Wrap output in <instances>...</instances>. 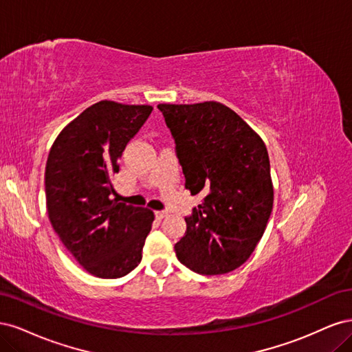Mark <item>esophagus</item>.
<instances>
[{"label": "esophagus", "instance_id": "esophagus-1", "mask_svg": "<svg viewBox=\"0 0 352 352\" xmlns=\"http://www.w3.org/2000/svg\"><path fill=\"white\" fill-rule=\"evenodd\" d=\"M154 214H155V217H157L158 220H162V219L167 217V211H155Z\"/></svg>", "mask_w": 352, "mask_h": 352}]
</instances>
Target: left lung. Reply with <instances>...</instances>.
<instances>
[{
	"label": "left lung",
	"instance_id": "obj_1",
	"mask_svg": "<svg viewBox=\"0 0 352 352\" xmlns=\"http://www.w3.org/2000/svg\"><path fill=\"white\" fill-rule=\"evenodd\" d=\"M175 140L185 188L204 198L175 245L177 260L198 274L238 269L257 247L273 208L267 148L220 102L158 104Z\"/></svg>",
	"mask_w": 352,
	"mask_h": 352
}]
</instances>
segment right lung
I'll return each mask as SVG.
<instances>
[{"label":"right lung","mask_w":352,"mask_h":352,"mask_svg":"<svg viewBox=\"0 0 352 352\" xmlns=\"http://www.w3.org/2000/svg\"><path fill=\"white\" fill-rule=\"evenodd\" d=\"M151 111V105L100 101L51 146L45 167L50 221L74 260L97 278H122L142 260L154 212L110 195L119 158Z\"/></svg>","instance_id":"right-lung-1"}]
</instances>
